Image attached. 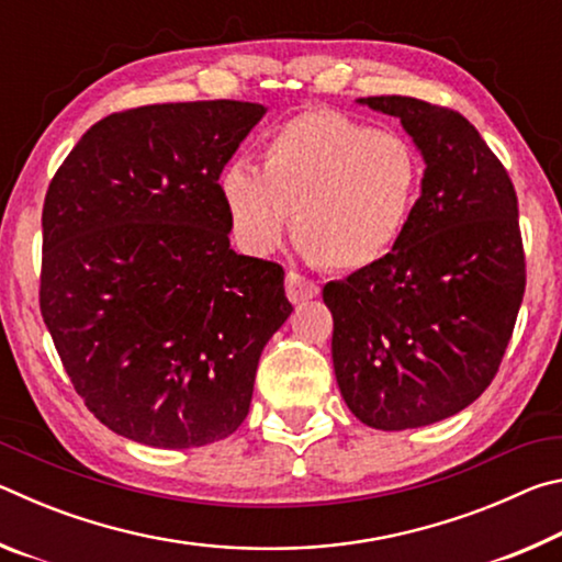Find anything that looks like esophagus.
Wrapping results in <instances>:
<instances>
[{"label":"esophagus","mask_w":562,"mask_h":562,"mask_svg":"<svg viewBox=\"0 0 562 562\" xmlns=\"http://www.w3.org/2000/svg\"><path fill=\"white\" fill-rule=\"evenodd\" d=\"M284 292H288V300L292 304H300L317 297L319 288L312 280H304L297 272H288V278H284Z\"/></svg>","instance_id":"1"}]
</instances>
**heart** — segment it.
I'll use <instances>...</instances> for the list:
<instances>
[{
	"label": "heart",
	"instance_id": "obj_1",
	"mask_svg": "<svg viewBox=\"0 0 562 562\" xmlns=\"http://www.w3.org/2000/svg\"><path fill=\"white\" fill-rule=\"evenodd\" d=\"M422 158L404 136L329 109L297 113L262 148V170L233 160L221 198L240 250H274L294 213V240L322 268L359 272L402 240L422 190Z\"/></svg>",
	"mask_w": 562,
	"mask_h": 562
}]
</instances>
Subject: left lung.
I'll return each instance as SVG.
<instances>
[{"label":"left lung","instance_id":"obj_1","mask_svg":"<svg viewBox=\"0 0 562 562\" xmlns=\"http://www.w3.org/2000/svg\"><path fill=\"white\" fill-rule=\"evenodd\" d=\"M357 103L402 121L426 168L394 250L322 290L331 361L361 424L418 429L463 412L498 372L526 292L518 198L461 113L412 97Z\"/></svg>","mask_w":562,"mask_h":562}]
</instances>
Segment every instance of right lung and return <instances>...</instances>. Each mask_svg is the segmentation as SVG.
Wrapping results in <instances>:
<instances>
[{
	"label": "right lung",
	"mask_w": 562,
	"mask_h": 562,
	"mask_svg": "<svg viewBox=\"0 0 562 562\" xmlns=\"http://www.w3.org/2000/svg\"><path fill=\"white\" fill-rule=\"evenodd\" d=\"M262 103H156L83 133L42 213V317L113 434L195 449L245 422L292 315L280 265L231 247L221 178Z\"/></svg>",
	"instance_id": "obj_1"
}]
</instances>
